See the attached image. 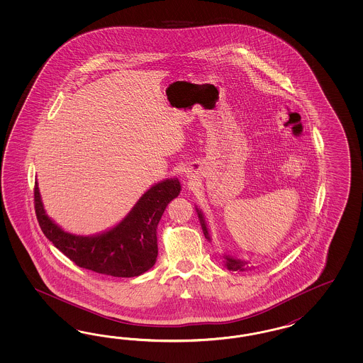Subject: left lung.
I'll return each instance as SVG.
<instances>
[{"label":"left lung","mask_w":363,"mask_h":363,"mask_svg":"<svg viewBox=\"0 0 363 363\" xmlns=\"http://www.w3.org/2000/svg\"><path fill=\"white\" fill-rule=\"evenodd\" d=\"M198 218L201 220V226H202V230H203L205 237H206L208 240H210L208 226H206V222L203 220V216L201 214V211H198ZM226 267H228L229 270H233V272H237V270H245V262H242L240 259H234V258H231V257H228V255H226Z\"/></svg>","instance_id":"8db88e82"}]
</instances>
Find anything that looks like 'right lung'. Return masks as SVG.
<instances>
[{
    "label": "right lung",
    "mask_w": 363,
    "mask_h": 363,
    "mask_svg": "<svg viewBox=\"0 0 363 363\" xmlns=\"http://www.w3.org/2000/svg\"><path fill=\"white\" fill-rule=\"evenodd\" d=\"M177 178L150 187L130 213L111 230L94 237L73 235L45 214L38 185L34 186V210L41 230L74 264L99 274L137 277L153 267L158 254L157 225L166 206L179 194Z\"/></svg>",
    "instance_id": "right-lung-1"
}]
</instances>
